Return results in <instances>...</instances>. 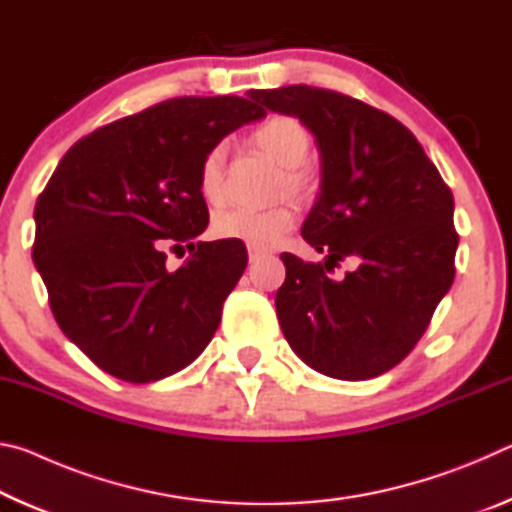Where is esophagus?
Masks as SVG:
<instances>
[{
    "instance_id": "esophagus-1",
    "label": "esophagus",
    "mask_w": 512,
    "mask_h": 512,
    "mask_svg": "<svg viewBox=\"0 0 512 512\" xmlns=\"http://www.w3.org/2000/svg\"><path fill=\"white\" fill-rule=\"evenodd\" d=\"M248 257H250V262H255V259L264 257V250H262V248H253V246H248Z\"/></svg>"
}]
</instances>
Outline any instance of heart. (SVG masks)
<instances>
[{
  "label": "heart",
  "instance_id": "b5f03b06",
  "mask_svg": "<svg viewBox=\"0 0 512 512\" xmlns=\"http://www.w3.org/2000/svg\"><path fill=\"white\" fill-rule=\"evenodd\" d=\"M250 140L255 146L266 151L271 158L284 167L289 192L302 194L307 189V173L302 164L309 160L311 135L298 119L287 115H273L259 124ZM223 167H225V146L214 144L203 155L201 169H198V187H201L207 201H219L223 192ZM296 225V214L289 207H273V210H225L216 214L214 235L219 239L241 241L253 248L280 246L284 237Z\"/></svg>",
  "mask_w": 512,
  "mask_h": 512
}]
</instances>
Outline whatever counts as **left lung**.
<instances>
[{"label":"left lung","instance_id":"obj_1","mask_svg":"<svg viewBox=\"0 0 512 512\" xmlns=\"http://www.w3.org/2000/svg\"><path fill=\"white\" fill-rule=\"evenodd\" d=\"M250 99L298 117L320 153V194L302 237L327 257L280 255L284 339L327 377H377L415 348L452 287V192L409 128L368 103L309 85L253 90ZM345 256L360 266L343 281L327 278Z\"/></svg>","mask_w":512,"mask_h":512}]
</instances>
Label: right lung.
Segmentation results:
<instances>
[{
    "instance_id": "1",
    "label": "right lung",
    "mask_w": 512,
    "mask_h": 512,
    "mask_svg": "<svg viewBox=\"0 0 512 512\" xmlns=\"http://www.w3.org/2000/svg\"><path fill=\"white\" fill-rule=\"evenodd\" d=\"M264 115L241 97L169 99L90 133L58 162L33 212V264L63 334L108 375L149 384L212 341L248 253L230 239L194 244L207 228L198 169ZM167 243L193 253L176 272Z\"/></svg>"
}]
</instances>
